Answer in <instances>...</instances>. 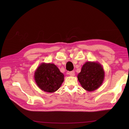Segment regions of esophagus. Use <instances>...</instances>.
Returning a JSON list of instances; mask_svg holds the SVG:
<instances>
[{
	"label": "esophagus",
	"instance_id": "obj_1",
	"mask_svg": "<svg viewBox=\"0 0 129 129\" xmlns=\"http://www.w3.org/2000/svg\"><path fill=\"white\" fill-rule=\"evenodd\" d=\"M68 74H69V75H71L72 76H74V75H75V72H74V71L69 72V73H68Z\"/></svg>",
	"mask_w": 129,
	"mask_h": 129
}]
</instances>
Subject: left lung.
<instances>
[{
	"label": "left lung",
	"instance_id": "obj_1",
	"mask_svg": "<svg viewBox=\"0 0 129 129\" xmlns=\"http://www.w3.org/2000/svg\"><path fill=\"white\" fill-rule=\"evenodd\" d=\"M77 78L82 87L87 91L95 90L104 81L103 68L98 62H87L82 67Z\"/></svg>",
	"mask_w": 129,
	"mask_h": 129
}]
</instances>
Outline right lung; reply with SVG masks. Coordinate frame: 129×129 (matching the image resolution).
<instances>
[{"label": "right lung", "instance_id": "right-lung-1", "mask_svg": "<svg viewBox=\"0 0 129 129\" xmlns=\"http://www.w3.org/2000/svg\"><path fill=\"white\" fill-rule=\"evenodd\" d=\"M36 82L42 90L54 92L61 87L64 75L53 63H41L34 73Z\"/></svg>", "mask_w": 129, "mask_h": 129}]
</instances>
